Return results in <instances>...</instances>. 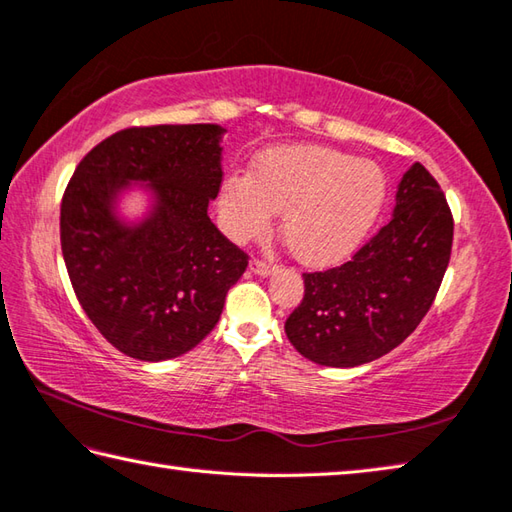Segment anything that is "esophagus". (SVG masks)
<instances>
[{"mask_svg":"<svg viewBox=\"0 0 512 512\" xmlns=\"http://www.w3.org/2000/svg\"><path fill=\"white\" fill-rule=\"evenodd\" d=\"M250 270H253L255 275H270L275 270V262H266V259L255 257L253 262H250Z\"/></svg>","mask_w":512,"mask_h":512,"instance_id":"obj_1","label":"esophagus"}]
</instances>
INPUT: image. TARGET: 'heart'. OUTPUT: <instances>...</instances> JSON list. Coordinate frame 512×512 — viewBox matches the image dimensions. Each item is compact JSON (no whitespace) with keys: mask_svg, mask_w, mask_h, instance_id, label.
I'll list each match as a JSON object with an SVG mask.
<instances>
[{"mask_svg":"<svg viewBox=\"0 0 512 512\" xmlns=\"http://www.w3.org/2000/svg\"><path fill=\"white\" fill-rule=\"evenodd\" d=\"M384 202V177L364 159L322 146L273 148L257 159L255 175H230L219 219L235 242L262 237L282 213V235L308 266L339 262L353 250Z\"/></svg>","mask_w":512,"mask_h":512,"instance_id":"b5f03b06","label":"heart"}]
</instances>
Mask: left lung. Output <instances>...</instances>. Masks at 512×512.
<instances>
[{"mask_svg":"<svg viewBox=\"0 0 512 512\" xmlns=\"http://www.w3.org/2000/svg\"><path fill=\"white\" fill-rule=\"evenodd\" d=\"M453 228L442 186L415 162L399 182L393 219L342 266L304 273V299L284 324L290 344L335 368L390 353L433 306Z\"/></svg>","mask_w":512,"mask_h":512,"instance_id":"left-lung-1","label":"left lung"}]
</instances>
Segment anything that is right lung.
Wrapping results in <instances>:
<instances>
[{
  "mask_svg": "<svg viewBox=\"0 0 512 512\" xmlns=\"http://www.w3.org/2000/svg\"><path fill=\"white\" fill-rule=\"evenodd\" d=\"M215 124L130 126L77 164L59 210L70 284L90 322L142 362L188 353L215 328L248 255L210 222L222 186ZM128 178L150 181L156 213L137 229L109 213Z\"/></svg>",
  "mask_w": 512,
  "mask_h": 512,
  "instance_id": "1",
  "label": "right lung"
}]
</instances>
